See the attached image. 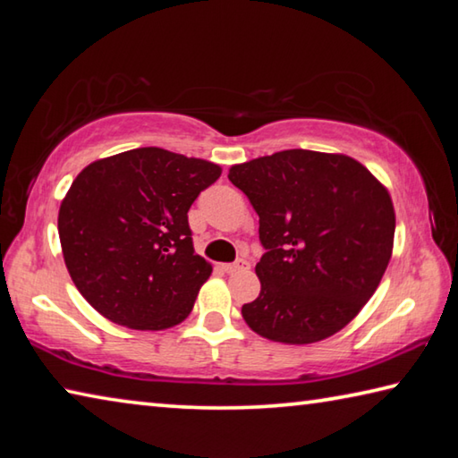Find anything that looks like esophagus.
Wrapping results in <instances>:
<instances>
[{"label":"esophagus","mask_w":458,"mask_h":458,"mask_svg":"<svg viewBox=\"0 0 458 458\" xmlns=\"http://www.w3.org/2000/svg\"><path fill=\"white\" fill-rule=\"evenodd\" d=\"M248 267H250V265H248V260H242V259H240V260H236V262H230V265H222V270H224V273H238V270H246Z\"/></svg>","instance_id":"34e87169"}]
</instances>
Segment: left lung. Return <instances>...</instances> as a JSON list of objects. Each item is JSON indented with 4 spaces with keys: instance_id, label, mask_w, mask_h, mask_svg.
<instances>
[{
    "instance_id": "1",
    "label": "left lung",
    "mask_w": 458,
    "mask_h": 458,
    "mask_svg": "<svg viewBox=\"0 0 458 458\" xmlns=\"http://www.w3.org/2000/svg\"><path fill=\"white\" fill-rule=\"evenodd\" d=\"M228 180L259 214L260 294L248 327L305 345L344 329L392 259L396 214L387 190L341 153L286 149L232 165Z\"/></svg>"
}]
</instances>
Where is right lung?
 Here are the masks:
<instances>
[{
  "instance_id": "obj_1",
  "label": "right lung",
  "mask_w": 458,
  "mask_h": 458,
  "mask_svg": "<svg viewBox=\"0 0 458 458\" xmlns=\"http://www.w3.org/2000/svg\"><path fill=\"white\" fill-rule=\"evenodd\" d=\"M222 167L159 147L92 161L62 199L58 234L76 289L108 321L161 331L191 313L212 265L188 210Z\"/></svg>"
}]
</instances>
